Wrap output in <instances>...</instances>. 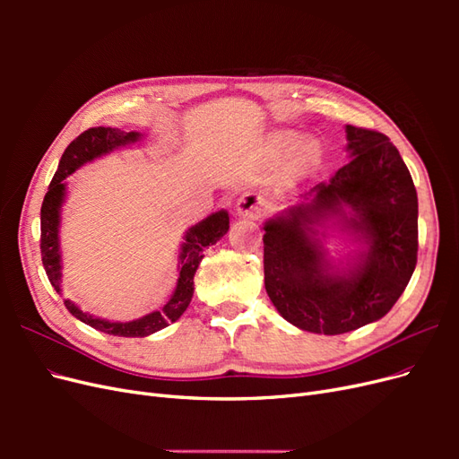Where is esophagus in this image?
<instances>
[{"mask_svg":"<svg viewBox=\"0 0 459 459\" xmlns=\"http://www.w3.org/2000/svg\"><path fill=\"white\" fill-rule=\"evenodd\" d=\"M235 211H238L239 216L247 218H260L262 212L266 211V201H264L258 193H245L238 199V204H235Z\"/></svg>","mask_w":459,"mask_h":459,"instance_id":"esophagus-1","label":"esophagus"}]
</instances>
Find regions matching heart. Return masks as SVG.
Wrapping results in <instances>:
<instances>
[{
	"label": "heart",
	"instance_id": "1",
	"mask_svg": "<svg viewBox=\"0 0 459 459\" xmlns=\"http://www.w3.org/2000/svg\"><path fill=\"white\" fill-rule=\"evenodd\" d=\"M316 151H317V149H316L314 143L304 142L302 145H299L297 155H299V159H302V160H310V159L316 157Z\"/></svg>",
	"mask_w": 459,
	"mask_h": 459
}]
</instances>
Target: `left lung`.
I'll list each match as a JSON object with an SVG mask.
<instances>
[{"label":"left lung","mask_w":459,"mask_h":459,"mask_svg":"<svg viewBox=\"0 0 459 459\" xmlns=\"http://www.w3.org/2000/svg\"><path fill=\"white\" fill-rule=\"evenodd\" d=\"M351 160L264 226V285L289 324L341 335L377 322L404 293L418 264V193L398 149L381 132L346 126ZM344 207H351L346 213ZM337 217L367 245L335 273L313 228ZM324 238V233H319Z\"/></svg>","instance_id":"left-lung-1"}]
</instances>
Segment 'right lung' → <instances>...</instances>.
<instances>
[{"label": "right lung", "mask_w": 459, "mask_h": 459, "mask_svg": "<svg viewBox=\"0 0 459 459\" xmlns=\"http://www.w3.org/2000/svg\"><path fill=\"white\" fill-rule=\"evenodd\" d=\"M142 134L137 132H122L118 128H90L84 134H80L74 142H71L63 152L59 169L55 172L49 189L41 203V262H44L46 273L49 277V283L53 289L61 293V251H59V220H61V204L65 201L66 184L63 179L71 176L82 164H86L97 157L107 155L108 151L135 143L140 140ZM230 230V216L226 211H218L204 218L199 224L187 230L186 241L182 245V253H179V277L176 283L174 295L164 307L157 312H151L134 322H108L82 312L74 302L65 300L66 310L71 312L80 322L86 325L103 331L107 335L115 337H147L151 333L164 329L169 324L186 312L193 297V275H195L199 264L203 260V253L206 247L214 245L220 238H224Z\"/></svg>", "instance_id": "1"}]
</instances>
